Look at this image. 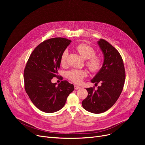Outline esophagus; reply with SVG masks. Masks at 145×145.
Listing matches in <instances>:
<instances>
[{"label": "esophagus", "mask_w": 145, "mask_h": 145, "mask_svg": "<svg viewBox=\"0 0 145 145\" xmlns=\"http://www.w3.org/2000/svg\"><path fill=\"white\" fill-rule=\"evenodd\" d=\"M80 88H81L79 87V86H78L74 85V89H75V90H79V89H80Z\"/></svg>", "instance_id": "obj_1"}]
</instances>
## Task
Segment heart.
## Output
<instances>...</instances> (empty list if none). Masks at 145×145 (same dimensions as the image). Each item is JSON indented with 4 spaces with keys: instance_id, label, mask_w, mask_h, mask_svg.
<instances>
[{
    "instance_id": "obj_1",
    "label": "heart",
    "mask_w": 145,
    "mask_h": 145,
    "mask_svg": "<svg viewBox=\"0 0 145 145\" xmlns=\"http://www.w3.org/2000/svg\"><path fill=\"white\" fill-rule=\"evenodd\" d=\"M76 49L84 59H87L86 64L89 69L93 72L98 71L102 66V60L101 57L95 54V49L90 45L85 43H80L76 46ZM69 52L65 49L60 57V63L64 65L66 63ZM88 73L85 70L72 69L66 73V77L68 79L74 83H80L83 79L87 76Z\"/></svg>"
}]
</instances>
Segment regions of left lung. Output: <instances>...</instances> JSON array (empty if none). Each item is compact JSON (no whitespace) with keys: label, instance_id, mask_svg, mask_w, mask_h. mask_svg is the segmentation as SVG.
Wrapping results in <instances>:
<instances>
[{"label":"left lung","instance_id":"8db88e82","mask_svg":"<svg viewBox=\"0 0 145 145\" xmlns=\"http://www.w3.org/2000/svg\"><path fill=\"white\" fill-rule=\"evenodd\" d=\"M104 55L103 66L91 82L101 86L86 88L88 95L82 101L85 110L93 113H101L109 109L116 103L123 90L125 80V69L119 52L108 42H97Z\"/></svg>","mask_w":145,"mask_h":145}]
</instances>
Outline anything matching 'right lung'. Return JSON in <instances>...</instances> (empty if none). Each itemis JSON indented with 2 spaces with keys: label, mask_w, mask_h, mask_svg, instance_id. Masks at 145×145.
Wrapping results in <instances>:
<instances>
[{
  "label": "right lung",
  "mask_w": 145,
  "mask_h": 145,
  "mask_svg": "<svg viewBox=\"0 0 145 145\" xmlns=\"http://www.w3.org/2000/svg\"><path fill=\"white\" fill-rule=\"evenodd\" d=\"M72 41L55 37L40 43L30 54L24 70L25 89L37 108L46 113L62 109L67 97L74 90L73 84L67 80L58 86L52 79L57 76L60 57Z\"/></svg>",
  "instance_id": "1"
}]
</instances>
